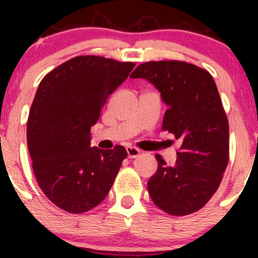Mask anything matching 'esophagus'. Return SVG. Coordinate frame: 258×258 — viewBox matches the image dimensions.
<instances>
[{"mask_svg":"<svg viewBox=\"0 0 258 258\" xmlns=\"http://www.w3.org/2000/svg\"><path fill=\"white\" fill-rule=\"evenodd\" d=\"M126 151H127V156H128L130 158H135V157H137V156H139L140 153H141V151H140L139 148H136V147H131V146H130V147H127V148H126Z\"/></svg>","mask_w":258,"mask_h":258,"instance_id":"34e87169","label":"esophagus"}]
</instances>
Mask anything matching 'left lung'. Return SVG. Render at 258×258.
<instances>
[{"label": "left lung", "mask_w": 258, "mask_h": 258, "mask_svg": "<svg viewBox=\"0 0 258 258\" xmlns=\"http://www.w3.org/2000/svg\"><path fill=\"white\" fill-rule=\"evenodd\" d=\"M131 79L157 88L168 107L162 128L181 142L173 166L156 156L158 168L148 179V194L170 215L196 212L217 191L230 155L227 116L215 81L206 70L181 61L146 62Z\"/></svg>", "instance_id": "1"}]
</instances>
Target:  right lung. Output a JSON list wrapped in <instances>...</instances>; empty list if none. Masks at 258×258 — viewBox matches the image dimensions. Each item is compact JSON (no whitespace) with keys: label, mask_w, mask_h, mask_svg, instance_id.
Wrapping results in <instances>:
<instances>
[{"label":"right lung","mask_w":258,"mask_h":258,"mask_svg":"<svg viewBox=\"0 0 258 258\" xmlns=\"http://www.w3.org/2000/svg\"><path fill=\"white\" fill-rule=\"evenodd\" d=\"M134 62L100 56L69 59L43 77L27 121V147L38 186L57 207L90 211L105 200L127 157L123 146L91 147V127Z\"/></svg>","instance_id":"right-lung-1"}]
</instances>
